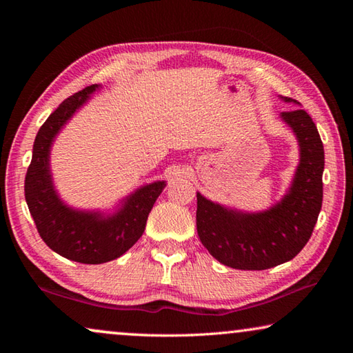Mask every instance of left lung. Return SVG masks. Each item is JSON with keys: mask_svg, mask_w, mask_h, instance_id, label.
Listing matches in <instances>:
<instances>
[{"mask_svg": "<svg viewBox=\"0 0 353 353\" xmlns=\"http://www.w3.org/2000/svg\"><path fill=\"white\" fill-rule=\"evenodd\" d=\"M282 118L301 146V163L282 202L268 212L248 214L227 210L198 193L196 227L201 243L234 270L261 271L292 260L308 243L319 216L324 171L319 132L303 109L282 112Z\"/></svg>", "mask_w": 353, "mask_h": 353, "instance_id": "8db88e82", "label": "left lung"}]
</instances>
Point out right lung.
Instances as JSON below:
<instances>
[{
  "label": "right lung",
  "mask_w": 353,
  "mask_h": 353,
  "mask_svg": "<svg viewBox=\"0 0 353 353\" xmlns=\"http://www.w3.org/2000/svg\"><path fill=\"white\" fill-rule=\"evenodd\" d=\"M97 88L93 83L67 98L41 124L25 177V198L41 240L59 255L85 265L115 260L132 248L145 232L148 214L165 188V182L141 187L109 218L71 210L57 198L50 174L51 143L77 107Z\"/></svg>",
  "instance_id": "add662e5"
}]
</instances>
